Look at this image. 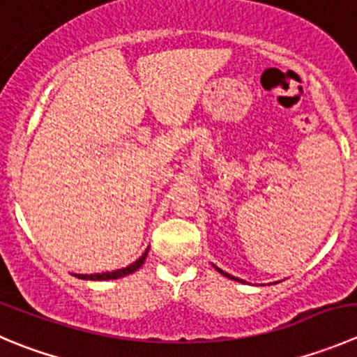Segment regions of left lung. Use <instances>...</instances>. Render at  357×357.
<instances>
[{
  "mask_svg": "<svg viewBox=\"0 0 357 357\" xmlns=\"http://www.w3.org/2000/svg\"><path fill=\"white\" fill-rule=\"evenodd\" d=\"M214 268H216V271L218 272H220V274H223V275H227V278H230V279H234V281H241V279H237V278H234V275H228L227 274V272H223V271H221V268H218V266H214ZM242 282V281H241Z\"/></svg>",
  "mask_w": 357,
  "mask_h": 357,
  "instance_id": "left-lung-1",
  "label": "left lung"
}]
</instances>
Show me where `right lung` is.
<instances>
[{
    "label": "right lung",
    "mask_w": 357,
    "mask_h": 357,
    "mask_svg": "<svg viewBox=\"0 0 357 357\" xmlns=\"http://www.w3.org/2000/svg\"><path fill=\"white\" fill-rule=\"evenodd\" d=\"M146 255H148V249L143 252V256H141L139 259H136L134 263H130V265L126 266V268H120V271L102 272V274H91V275H85V274H75V275L78 279H89V281H108V279H120V278H123V275H129V274H132V272H136L137 268H139V266L144 263Z\"/></svg>",
    "instance_id": "add662e5"
}]
</instances>
